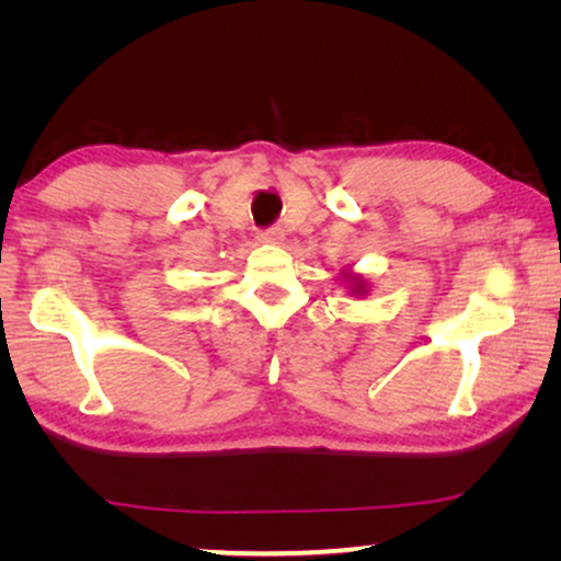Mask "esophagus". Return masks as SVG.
Here are the masks:
<instances>
[{
    "label": "esophagus",
    "instance_id": "1",
    "mask_svg": "<svg viewBox=\"0 0 561 561\" xmlns=\"http://www.w3.org/2000/svg\"><path fill=\"white\" fill-rule=\"evenodd\" d=\"M257 237H260V242H280L283 232L278 227H267V229H260Z\"/></svg>",
    "mask_w": 561,
    "mask_h": 561
}]
</instances>
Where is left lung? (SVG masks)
I'll use <instances>...</instances> for the list:
<instances>
[{
    "instance_id": "left-lung-1",
    "label": "left lung",
    "mask_w": 561,
    "mask_h": 561,
    "mask_svg": "<svg viewBox=\"0 0 561 561\" xmlns=\"http://www.w3.org/2000/svg\"><path fill=\"white\" fill-rule=\"evenodd\" d=\"M357 288H363V280H357Z\"/></svg>"
}]
</instances>
